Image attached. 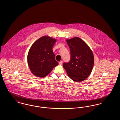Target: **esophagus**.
<instances>
[{
    "label": "esophagus",
    "mask_w": 120,
    "mask_h": 120,
    "mask_svg": "<svg viewBox=\"0 0 120 120\" xmlns=\"http://www.w3.org/2000/svg\"><path fill=\"white\" fill-rule=\"evenodd\" d=\"M63 62L62 61H60V62H59V65H62V64H63Z\"/></svg>",
    "instance_id": "obj_1"
}]
</instances>
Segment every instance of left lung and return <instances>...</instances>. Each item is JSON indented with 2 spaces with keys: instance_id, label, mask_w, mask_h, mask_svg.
Instances as JSON below:
<instances>
[{
  "instance_id": "obj_1",
  "label": "left lung",
  "mask_w": 120,
  "mask_h": 120,
  "mask_svg": "<svg viewBox=\"0 0 120 120\" xmlns=\"http://www.w3.org/2000/svg\"><path fill=\"white\" fill-rule=\"evenodd\" d=\"M71 52L68 63H64L63 67L71 80L80 82L86 80L91 72L94 57L90 47L79 37L67 40Z\"/></svg>"
}]
</instances>
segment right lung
Wrapping results in <instances>:
<instances>
[{
  "label": "right lung",
  "instance_id": "right-lung-1",
  "mask_svg": "<svg viewBox=\"0 0 120 120\" xmlns=\"http://www.w3.org/2000/svg\"><path fill=\"white\" fill-rule=\"evenodd\" d=\"M56 40L45 36L36 40L31 46L27 55L29 67L33 74L45 77L57 66L52 47Z\"/></svg>",
  "mask_w": 120,
  "mask_h": 120
}]
</instances>
